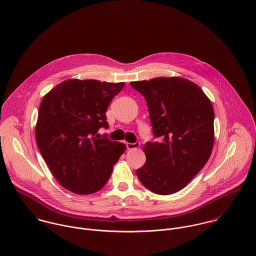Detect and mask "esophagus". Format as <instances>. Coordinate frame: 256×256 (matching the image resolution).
I'll return each mask as SVG.
<instances>
[{"mask_svg":"<svg viewBox=\"0 0 256 256\" xmlns=\"http://www.w3.org/2000/svg\"><path fill=\"white\" fill-rule=\"evenodd\" d=\"M126 148H128V150H134V148H138L140 146V142H134V144H132V142H126Z\"/></svg>","mask_w":256,"mask_h":256,"instance_id":"esophagus-1","label":"esophagus"}]
</instances>
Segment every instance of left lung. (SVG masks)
<instances>
[{
	"instance_id": "obj_1",
	"label": "left lung",
	"mask_w": 256,
	"mask_h": 256,
	"mask_svg": "<svg viewBox=\"0 0 256 256\" xmlns=\"http://www.w3.org/2000/svg\"><path fill=\"white\" fill-rule=\"evenodd\" d=\"M144 96L154 138L144 146V164L136 170L150 191L168 195L185 188L210 158L214 144V110L194 82L156 77L130 82Z\"/></svg>"
}]
</instances>
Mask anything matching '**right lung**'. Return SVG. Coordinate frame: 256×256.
<instances>
[{"label":"right lung","mask_w":256,"mask_h":256,"mask_svg":"<svg viewBox=\"0 0 256 256\" xmlns=\"http://www.w3.org/2000/svg\"><path fill=\"white\" fill-rule=\"evenodd\" d=\"M124 86V82L70 79L43 98L36 142L51 173L65 189L90 195L108 181L126 146L98 132L108 128L106 112Z\"/></svg>","instance_id":"add662e5"}]
</instances>
